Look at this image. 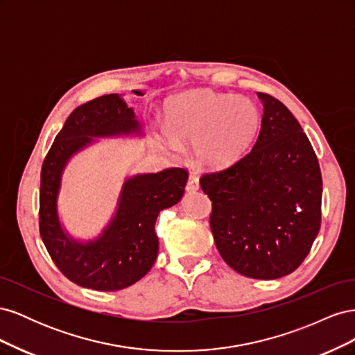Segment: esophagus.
Masks as SVG:
<instances>
[{
  "label": "esophagus",
  "instance_id": "esophagus-1",
  "mask_svg": "<svg viewBox=\"0 0 355 355\" xmlns=\"http://www.w3.org/2000/svg\"><path fill=\"white\" fill-rule=\"evenodd\" d=\"M198 188H200L198 178L196 175H189L188 184H187V191L188 192H194V191H198Z\"/></svg>",
  "mask_w": 355,
  "mask_h": 355
}]
</instances>
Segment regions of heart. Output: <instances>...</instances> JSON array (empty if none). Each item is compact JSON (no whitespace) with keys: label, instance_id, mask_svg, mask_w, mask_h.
I'll list each match as a JSON object with an SVG mask.
<instances>
[{"label":"heart","instance_id":"obj_1","mask_svg":"<svg viewBox=\"0 0 355 355\" xmlns=\"http://www.w3.org/2000/svg\"><path fill=\"white\" fill-rule=\"evenodd\" d=\"M164 127L157 142L166 151H179V142H192V153L201 166L225 168L237 163L254 141L261 112L243 96L196 90L167 102Z\"/></svg>","mask_w":355,"mask_h":355}]
</instances>
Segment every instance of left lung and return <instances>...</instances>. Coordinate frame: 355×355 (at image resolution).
<instances>
[{"instance_id":"1","label":"left lung","mask_w":355,"mask_h":355,"mask_svg":"<svg viewBox=\"0 0 355 355\" xmlns=\"http://www.w3.org/2000/svg\"><path fill=\"white\" fill-rule=\"evenodd\" d=\"M263 105L253 148L237 163L201 178L211 200L210 228L222 259L257 280L293 272L321 223L318 159L293 114L275 98Z\"/></svg>"}]
</instances>
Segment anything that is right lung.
Returning <instances> with one entry per match:
<instances>
[{
    "mask_svg": "<svg viewBox=\"0 0 355 355\" xmlns=\"http://www.w3.org/2000/svg\"><path fill=\"white\" fill-rule=\"evenodd\" d=\"M144 96L145 92L133 90ZM135 108L123 94H105L78 106L55 139L41 168L40 234L53 262L75 284L114 292L141 280L155 263L158 213L184 197L188 173L166 168L127 176L111 219L93 239H77L63 225L59 194L69 161L99 139L144 137Z\"/></svg>",
    "mask_w": 355,
    "mask_h": 355,
    "instance_id": "obj_1",
    "label": "right lung"
}]
</instances>
